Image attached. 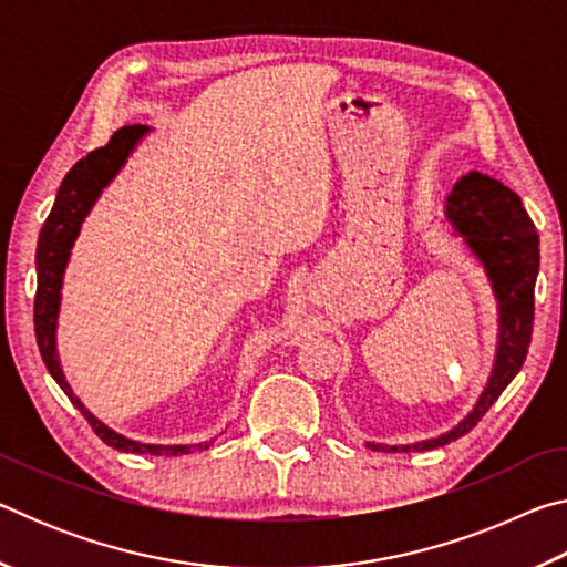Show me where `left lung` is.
Listing matches in <instances>:
<instances>
[{
    "label": "left lung",
    "mask_w": 567,
    "mask_h": 567,
    "mask_svg": "<svg viewBox=\"0 0 567 567\" xmlns=\"http://www.w3.org/2000/svg\"><path fill=\"white\" fill-rule=\"evenodd\" d=\"M443 225L453 235L463 252L485 275V282L495 297V358L491 375L473 410L437 437L415 440L405 445H388L364 440V447L385 453H422L443 447L463 437L491 410L501 392L520 372L533 334L535 280L540 270V247L537 229L527 217L520 197L503 187L497 179L473 172L457 182L445 197Z\"/></svg>",
    "instance_id": "1"
}]
</instances>
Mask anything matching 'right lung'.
Segmentation results:
<instances>
[{
    "label": "right lung",
    "instance_id": "1",
    "mask_svg": "<svg viewBox=\"0 0 567 567\" xmlns=\"http://www.w3.org/2000/svg\"><path fill=\"white\" fill-rule=\"evenodd\" d=\"M152 130L145 124H132V127H122L112 134L107 145L90 152L87 157L76 162V165L66 172L60 189H56L54 207L40 233V243H37V297H34V332L37 344H40L42 360L54 378L56 385L64 390V395L72 400V405L82 412L104 443L110 447L120 450V453H150V455H189L195 450H207L215 443H187V445H157V443H140L127 435L117 433L110 425H104L100 417L84 408V402L74 395L70 382L64 378L60 352H56V328H60V310H62V287H64V272L70 265L72 247L76 237L82 233L84 219L90 217L92 207L97 205L102 192L112 185V179L120 175V169L127 165V159L142 140L147 137Z\"/></svg>",
    "mask_w": 567,
    "mask_h": 567
}]
</instances>
